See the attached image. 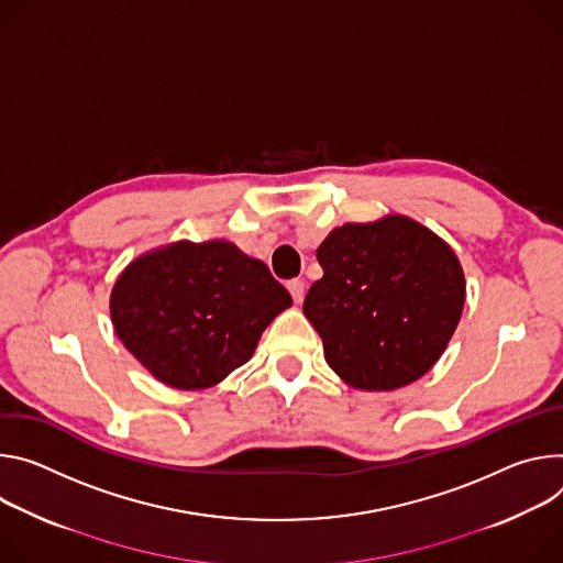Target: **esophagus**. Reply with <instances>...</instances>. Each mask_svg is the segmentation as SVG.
<instances>
[{"label":"esophagus","instance_id":"obj_1","mask_svg":"<svg viewBox=\"0 0 563 563\" xmlns=\"http://www.w3.org/2000/svg\"><path fill=\"white\" fill-rule=\"evenodd\" d=\"M288 290H290L295 303H301V301H303V292H306L303 279H290V282H288Z\"/></svg>","mask_w":563,"mask_h":563}]
</instances>
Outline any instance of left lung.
Here are the masks:
<instances>
[{
	"instance_id": "8db88e82",
	"label": "left lung",
	"mask_w": 563,
	"mask_h": 563,
	"mask_svg": "<svg viewBox=\"0 0 563 563\" xmlns=\"http://www.w3.org/2000/svg\"><path fill=\"white\" fill-rule=\"evenodd\" d=\"M318 262L324 277L310 286L303 316L349 387L394 391L439 362L465 303V275L448 241L387 214L331 230Z\"/></svg>"
}]
</instances>
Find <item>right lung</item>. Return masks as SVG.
Wrapping results in <instances>:
<instances>
[{
	"mask_svg": "<svg viewBox=\"0 0 563 563\" xmlns=\"http://www.w3.org/2000/svg\"><path fill=\"white\" fill-rule=\"evenodd\" d=\"M288 306L290 292L268 266L225 239L147 250L118 275L109 297L124 349L180 391L225 380Z\"/></svg>",
	"mask_w": 563,
	"mask_h": 563,
	"instance_id": "obj_1",
	"label": "right lung"
}]
</instances>
